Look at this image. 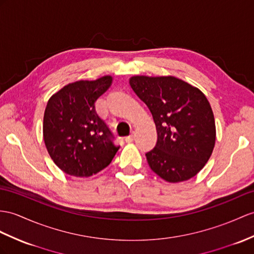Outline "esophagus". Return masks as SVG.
<instances>
[{
    "label": "esophagus",
    "instance_id": "esophagus-1",
    "mask_svg": "<svg viewBox=\"0 0 254 254\" xmlns=\"http://www.w3.org/2000/svg\"><path fill=\"white\" fill-rule=\"evenodd\" d=\"M134 137H135V133L132 131L130 134L128 135V137L125 138V141H126V142H132V141L134 140Z\"/></svg>",
    "mask_w": 254,
    "mask_h": 254
}]
</instances>
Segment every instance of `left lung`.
Listing matches in <instances>:
<instances>
[{"label": "left lung", "instance_id": "1", "mask_svg": "<svg viewBox=\"0 0 254 254\" xmlns=\"http://www.w3.org/2000/svg\"><path fill=\"white\" fill-rule=\"evenodd\" d=\"M129 84L156 126V145L145 153L148 166L172 183L195 177L215 143L214 116L206 96L174 76H133Z\"/></svg>", "mask_w": 254, "mask_h": 254}]
</instances>
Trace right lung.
Here are the masks:
<instances>
[{"mask_svg":"<svg viewBox=\"0 0 254 254\" xmlns=\"http://www.w3.org/2000/svg\"><path fill=\"white\" fill-rule=\"evenodd\" d=\"M112 77L78 80L64 86L47 102L43 135L54 163L66 175L90 177L112 162L120 145L95 110Z\"/></svg>","mask_w":254,"mask_h":254,"instance_id":"1","label":"right lung"}]
</instances>
